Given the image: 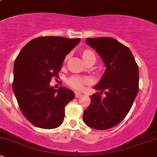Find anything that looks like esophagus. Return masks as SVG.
Instances as JSON below:
<instances>
[{
    "label": "esophagus",
    "instance_id": "obj_1",
    "mask_svg": "<svg viewBox=\"0 0 157 157\" xmlns=\"http://www.w3.org/2000/svg\"><path fill=\"white\" fill-rule=\"evenodd\" d=\"M81 96H82V94L80 92H77V91H75V97H76V98H79V97H80Z\"/></svg>",
    "mask_w": 157,
    "mask_h": 157
}]
</instances>
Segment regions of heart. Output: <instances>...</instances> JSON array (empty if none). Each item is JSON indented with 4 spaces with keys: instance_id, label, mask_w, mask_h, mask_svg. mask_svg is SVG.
<instances>
[{
    "instance_id": "heart-1",
    "label": "heart",
    "mask_w": 157,
    "mask_h": 157,
    "mask_svg": "<svg viewBox=\"0 0 157 157\" xmlns=\"http://www.w3.org/2000/svg\"><path fill=\"white\" fill-rule=\"evenodd\" d=\"M95 58L94 53L91 50H85L82 53V58L83 60H86L89 58ZM90 82V79L87 77L78 76V75H74L67 80V83L71 87L75 89L80 90L84 87L86 84H88Z\"/></svg>"
}]
</instances>
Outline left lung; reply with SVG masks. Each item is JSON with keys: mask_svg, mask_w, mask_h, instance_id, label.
I'll return each instance as SVG.
<instances>
[{"mask_svg": "<svg viewBox=\"0 0 157 157\" xmlns=\"http://www.w3.org/2000/svg\"><path fill=\"white\" fill-rule=\"evenodd\" d=\"M86 43L101 57L105 71L94 86L100 92L90 96L83 120L92 128L105 130L118 125L130 111L139 91L138 66L131 50L117 40L95 37Z\"/></svg>", "mask_w": 157, "mask_h": 157, "instance_id": "8db88e82", "label": "left lung"}]
</instances>
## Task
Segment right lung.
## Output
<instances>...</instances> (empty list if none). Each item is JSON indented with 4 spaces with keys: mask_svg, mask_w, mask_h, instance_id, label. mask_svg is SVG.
<instances>
[{
    "mask_svg": "<svg viewBox=\"0 0 157 157\" xmlns=\"http://www.w3.org/2000/svg\"><path fill=\"white\" fill-rule=\"evenodd\" d=\"M80 39L48 36L32 40L16 57L12 89L20 109L32 125L52 129L63 123L65 106L75 98L65 87L54 89L52 77H58L66 56Z\"/></svg>",
    "mask_w": 157,
    "mask_h": 157,
    "instance_id": "right-lung-1",
    "label": "right lung"
}]
</instances>
